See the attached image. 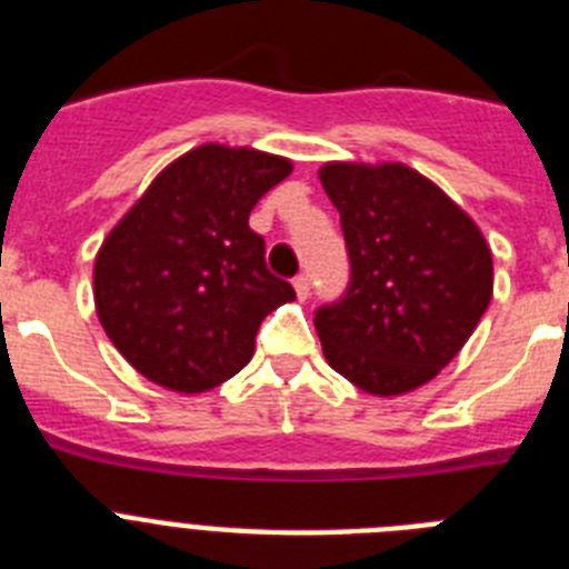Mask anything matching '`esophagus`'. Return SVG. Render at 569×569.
Masks as SVG:
<instances>
[{
	"mask_svg": "<svg viewBox=\"0 0 569 569\" xmlns=\"http://www.w3.org/2000/svg\"><path fill=\"white\" fill-rule=\"evenodd\" d=\"M293 290H296V296H299V301L308 299V296H310V279H308V276H296Z\"/></svg>",
	"mask_w": 569,
	"mask_h": 569,
	"instance_id": "esophagus-1",
	"label": "esophagus"
}]
</instances>
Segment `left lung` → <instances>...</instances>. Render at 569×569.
I'll return each instance as SVG.
<instances>
[{
  "label": "left lung",
  "instance_id": "left-lung-1",
  "mask_svg": "<svg viewBox=\"0 0 569 569\" xmlns=\"http://www.w3.org/2000/svg\"><path fill=\"white\" fill-rule=\"evenodd\" d=\"M321 188L341 216L350 288L316 313L336 373L365 393L401 396L456 359L492 299L479 224L401 162H328Z\"/></svg>",
  "mask_w": 569,
  "mask_h": 569
}]
</instances>
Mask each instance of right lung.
I'll use <instances>...</instances> for the list:
<instances>
[{"instance_id":"add662e5","label":"right lung","mask_w":569,"mask_h":569,"mask_svg":"<svg viewBox=\"0 0 569 569\" xmlns=\"http://www.w3.org/2000/svg\"><path fill=\"white\" fill-rule=\"evenodd\" d=\"M290 170L284 156L199 144L104 236L93 264L97 316L144 379L184 396L222 385L253 359L261 319L296 299L248 224Z\"/></svg>"}]
</instances>
